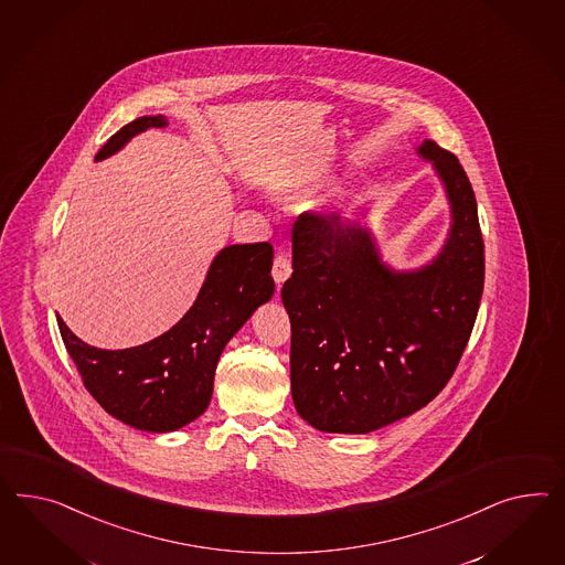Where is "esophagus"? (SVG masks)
<instances>
[{"label": "esophagus", "instance_id": "obj_1", "mask_svg": "<svg viewBox=\"0 0 565 565\" xmlns=\"http://www.w3.org/2000/svg\"><path fill=\"white\" fill-rule=\"evenodd\" d=\"M271 275H274V281L277 284V288H279L284 281H288V279H290L291 263L290 257H288L286 253H279V255L275 257Z\"/></svg>", "mask_w": 565, "mask_h": 565}]
</instances>
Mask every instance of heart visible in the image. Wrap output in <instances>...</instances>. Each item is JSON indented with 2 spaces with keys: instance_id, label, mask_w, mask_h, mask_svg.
Here are the masks:
<instances>
[{
  "instance_id": "1",
  "label": "heart",
  "mask_w": 565,
  "mask_h": 565,
  "mask_svg": "<svg viewBox=\"0 0 565 565\" xmlns=\"http://www.w3.org/2000/svg\"><path fill=\"white\" fill-rule=\"evenodd\" d=\"M310 193H312L310 186H305V184H294V186L284 191V195H286V199H290V201H302V199L308 198Z\"/></svg>"
}]
</instances>
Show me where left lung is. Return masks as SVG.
I'll list each match as a JSON object with an SVG mask.
<instances>
[{
  "mask_svg": "<svg viewBox=\"0 0 565 565\" xmlns=\"http://www.w3.org/2000/svg\"><path fill=\"white\" fill-rule=\"evenodd\" d=\"M450 207L440 250L395 269L364 222L302 215L291 232L281 302L291 322L296 412L329 434H367L419 412L450 381L483 294L473 189L455 153L424 139Z\"/></svg>",
  "mask_w": 565,
  "mask_h": 565,
  "instance_id": "1",
  "label": "left lung"
}]
</instances>
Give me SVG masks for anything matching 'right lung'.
<instances>
[{"instance_id":"1","label":"right lung","mask_w":565,"mask_h":565,"mask_svg":"<svg viewBox=\"0 0 565 565\" xmlns=\"http://www.w3.org/2000/svg\"><path fill=\"white\" fill-rule=\"evenodd\" d=\"M167 115H143L121 127L96 153L107 160ZM269 243L230 244L215 255L193 306L167 333L129 350L84 343L57 317L65 350L98 405L141 431H177L207 409L217 360L230 339L274 296Z\"/></svg>"}]
</instances>
